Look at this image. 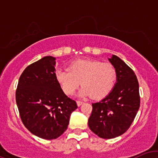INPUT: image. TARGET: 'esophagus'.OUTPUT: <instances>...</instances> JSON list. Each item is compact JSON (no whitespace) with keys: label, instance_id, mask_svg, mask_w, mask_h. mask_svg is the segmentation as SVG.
Instances as JSON below:
<instances>
[{"label":"esophagus","instance_id":"obj_1","mask_svg":"<svg viewBox=\"0 0 158 158\" xmlns=\"http://www.w3.org/2000/svg\"><path fill=\"white\" fill-rule=\"evenodd\" d=\"M77 106H80L81 105L83 104V102H82V101H80V100H77Z\"/></svg>","mask_w":158,"mask_h":158}]
</instances>
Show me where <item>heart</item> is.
Wrapping results in <instances>:
<instances>
[{"label":"heart","instance_id":"obj_1","mask_svg":"<svg viewBox=\"0 0 158 158\" xmlns=\"http://www.w3.org/2000/svg\"><path fill=\"white\" fill-rule=\"evenodd\" d=\"M55 78L67 95L75 94L81 82L83 88L79 91V97L92 95L94 99H102L113 89L117 80V72L110 63L77 60L69 65L68 70L56 69Z\"/></svg>","mask_w":158,"mask_h":158}]
</instances>
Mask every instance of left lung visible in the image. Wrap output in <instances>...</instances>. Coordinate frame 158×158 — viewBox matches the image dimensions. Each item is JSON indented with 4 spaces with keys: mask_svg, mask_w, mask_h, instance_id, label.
<instances>
[{
    "mask_svg": "<svg viewBox=\"0 0 158 158\" xmlns=\"http://www.w3.org/2000/svg\"><path fill=\"white\" fill-rule=\"evenodd\" d=\"M117 72L113 89L99 102L92 103L88 126L103 139L119 137L128 129L139 108V84L135 72L118 56L108 58Z\"/></svg>",
    "mask_w": 158,
    "mask_h": 158,
    "instance_id": "left-lung-1",
    "label": "left lung"
}]
</instances>
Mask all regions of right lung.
<instances>
[{
    "mask_svg": "<svg viewBox=\"0 0 158 158\" xmlns=\"http://www.w3.org/2000/svg\"><path fill=\"white\" fill-rule=\"evenodd\" d=\"M56 59L44 56L29 65L19 78L15 99L20 117L34 135L56 139L68 128L77 102L67 97L55 78Z\"/></svg>",
    "mask_w": 158,
    "mask_h": 158,
    "instance_id": "obj_1",
    "label": "right lung"
}]
</instances>
